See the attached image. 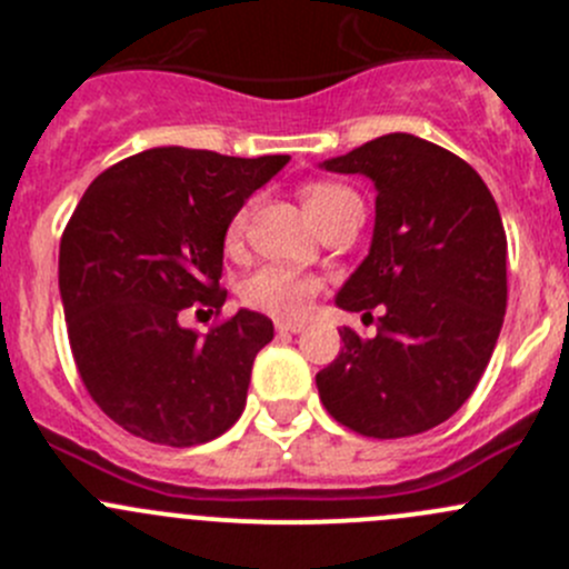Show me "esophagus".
Instances as JSON below:
<instances>
[{"label":"esophagus","instance_id":"1","mask_svg":"<svg viewBox=\"0 0 569 569\" xmlns=\"http://www.w3.org/2000/svg\"><path fill=\"white\" fill-rule=\"evenodd\" d=\"M301 329H305V323L299 321H276V332L279 335H296L301 332Z\"/></svg>","mask_w":569,"mask_h":569}]
</instances>
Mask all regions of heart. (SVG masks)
Masks as SVG:
<instances>
[{
    "label": "heart",
    "mask_w": 569,
    "mask_h": 569,
    "mask_svg": "<svg viewBox=\"0 0 569 569\" xmlns=\"http://www.w3.org/2000/svg\"><path fill=\"white\" fill-rule=\"evenodd\" d=\"M305 203L318 223H327L340 209L360 203V194L338 181H316L305 189ZM248 209H240L229 226V242H237L246 226ZM321 293V279L281 264H262L240 281V299L251 310L276 318H301L310 310L312 299Z\"/></svg>",
    "instance_id": "b5f03b06"
}]
</instances>
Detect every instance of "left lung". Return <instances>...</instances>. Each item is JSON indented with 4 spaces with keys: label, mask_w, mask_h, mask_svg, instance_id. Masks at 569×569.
Instances as JSON below:
<instances>
[{
    "label": "left lung",
    "mask_w": 569,
    "mask_h": 569,
    "mask_svg": "<svg viewBox=\"0 0 569 569\" xmlns=\"http://www.w3.org/2000/svg\"><path fill=\"white\" fill-rule=\"evenodd\" d=\"M377 187L369 257L338 307L371 316L375 338L340 329L343 349L316 375L335 421L405 438L450 419L483 377L506 316V229L483 178L410 133L371 139L323 161Z\"/></svg>",
    "instance_id": "obj_1"
}]
</instances>
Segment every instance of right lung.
I'll return each mask as SVG.
<instances>
[{"label": "right lung", "instance_id": "obj_1", "mask_svg": "<svg viewBox=\"0 0 569 569\" xmlns=\"http://www.w3.org/2000/svg\"><path fill=\"white\" fill-rule=\"evenodd\" d=\"M288 161L153 148L108 167L80 198L58 257L69 346L89 397L131 436L194 447L240 419L273 323L240 310L198 335L181 312L220 316L229 223Z\"/></svg>", "mask_w": 569, "mask_h": 569}]
</instances>
